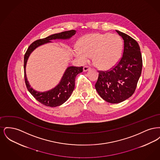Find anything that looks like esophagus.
<instances>
[{"mask_svg": "<svg viewBox=\"0 0 160 160\" xmlns=\"http://www.w3.org/2000/svg\"><path fill=\"white\" fill-rule=\"evenodd\" d=\"M90 69H91V68H90L89 67H88V66H84L83 67V71L86 72V71L89 70Z\"/></svg>", "mask_w": 160, "mask_h": 160, "instance_id": "esophagus-1", "label": "esophagus"}]
</instances>
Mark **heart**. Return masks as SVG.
I'll use <instances>...</instances> for the list:
<instances>
[{
    "mask_svg": "<svg viewBox=\"0 0 160 160\" xmlns=\"http://www.w3.org/2000/svg\"><path fill=\"white\" fill-rule=\"evenodd\" d=\"M122 39L114 33H90L80 39L74 53L81 63L92 56L95 65L101 69L113 68L119 61L122 52Z\"/></svg>",
    "mask_w": 160,
    "mask_h": 160,
    "instance_id": "heart-1",
    "label": "heart"
}]
</instances>
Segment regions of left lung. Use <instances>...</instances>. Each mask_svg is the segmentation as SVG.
I'll use <instances>...</instances> for the list:
<instances>
[{
  "label": "left lung",
  "instance_id": "left-lung-1",
  "mask_svg": "<svg viewBox=\"0 0 160 160\" xmlns=\"http://www.w3.org/2000/svg\"><path fill=\"white\" fill-rule=\"evenodd\" d=\"M123 40L121 60L110 71H99L95 89L107 102L117 104L128 99L135 91L142 69V58L137 41L116 30Z\"/></svg>",
  "mask_w": 160,
  "mask_h": 160
}]
</instances>
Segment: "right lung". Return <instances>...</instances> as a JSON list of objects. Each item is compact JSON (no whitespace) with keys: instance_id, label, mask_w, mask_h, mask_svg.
Returning a JSON list of instances; mask_svg holds the SVG:
<instances>
[{"instance_id":"right-lung-1","label":"right lung","mask_w":160,"mask_h":160,"mask_svg":"<svg viewBox=\"0 0 160 160\" xmlns=\"http://www.w3.org/2000/svg\"><path fill=\"white\" fill-rule=\"evenodd\" d=\"M76 33V31L75 30L65 31L61 33H55L43 39L37 40L31 44L24 54V80L27 89L35 99L46 106L52 107L59 106L67 101L74 89L75 79L77 75L83 71V67H69L65 71L61 78V82L55 88L48 91L39 92L33 89L28 81L26 74V67L28 59L31 53L39 46L51 42L50 41L53 39H69L74 35Z\"/></svg>"}]
</instances>
